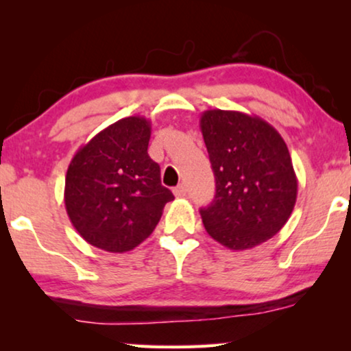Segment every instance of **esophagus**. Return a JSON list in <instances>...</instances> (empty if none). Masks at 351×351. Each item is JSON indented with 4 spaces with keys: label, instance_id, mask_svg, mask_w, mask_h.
<instances>
[{
    "label": "esophagus",
    "instance_id": "1",
    "mask_svg": "<svg viewBox=\"0 0 351 351\" xmlns=\"http://www.w3.org/2000/svg\"><path fill=\"white\" fill-rule=\"evenodd\" d=\"M174 195L177 196V198H184V196H186V186L184 184L179 185V186H176Z\"/></svg>",
    "mask_w": 351,
    "mask_h": 351
}]
</instances>
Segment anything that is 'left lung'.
Wrapping results in <instances>:
<instances>
[{
	"mask_svg": "<svg viewBox=\"0 0 351 351\" xmlns=\"http://www.w3.org/2000/svg\"><path fill=\"white\" fill-rule=\"evenodd\" d=\"M199 128L215 176L214 201L199 210L206 232L233 251L268 241L297 199L286 142L262 118L233 110H206Z\"/></svg>",
	"mask_w": 351,
	"mask_h": 351,
	"instance_id": "obj_1",
	"label": "left lung"
}]
</instances>
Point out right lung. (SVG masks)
I'll use <instances>...</instances> for the list:
<instances>
[{"label": "right lung", "mask_w": 351, "mask_h": 351, "mask_svg": "<svg viewBox=\"0 0 351 351\" xmlns=\"http://www.w3.org/2000/svg\"><path fill=\"white\" fill-rule=\"evenodd\" d=\"M152 124L128 117L110 124L71 158L64 201L70 222L93 246L123 254L150 237L166 203L160 166L148 156Z\"/></svg>", "instance_id": "right-lung-1"}]
</instances>
